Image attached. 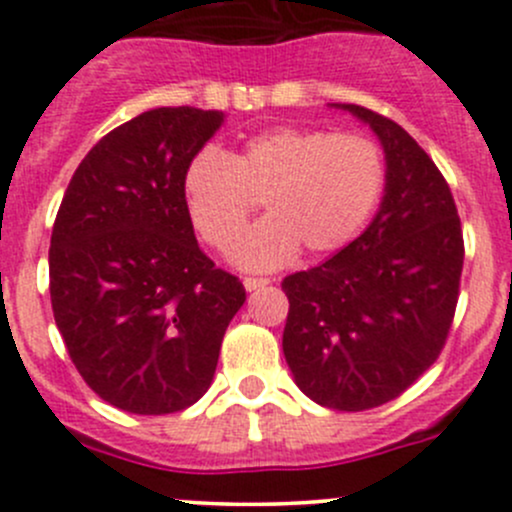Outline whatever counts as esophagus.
Segmentation results:
<instances>
[{"mask_svg": "<svg viewBox=\"0 0 512 512\" xmlns=\"http://www.w3.org/2000/svg\"><path fill=\"white\" fill-rule=\"evenodd\" d=\"M242 285H245V290H260V287H265V285H270V280H267V277H245V280H242Z\"/></svg>", "mask_w": 512, "mask_h": 512, "instance_id": "esophagus-1", "label": "esophagus"}]
</instances>
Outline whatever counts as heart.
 <instances>
[{"mask_svg": "<svg viewBox=\"0 0 512 512\" xmlns=\"http://www.w3.org/2000/svg\"><path fill=\"white\" fill-rule=\"evenodd\" d=\"M388 182L385 152L360 132L275 127L232 155L202 150L182 175V200L197 235L225 252L262 199L271 215L232 250L237 265L270 270L302 247L327 255L350 245Z\"/></svg>", "mask_w": 512, "mask_h": 512, "instance_id": "heart-1", "label": "heart"}]
</instances>
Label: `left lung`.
I'll return each mask as SVG.
<instances>
[{"label": "left lung", "mask_w": 512, "mask_h": 512, "mask_svg": "<svg viewBox=\"0 0 512 512\" xmlns=\"http://www.w3.org/2000/svg\"><path fill=\"white\" fill-rule=\"evenodd\" d=\"M367 122L388 162L375 220L322 265L282 280V350L297 388L322 408L360 413L400 398L438 360L463 275V227L428 152L393 119Z\"/></svg>", "instance_id": "left-lung-1"}]
</instances>
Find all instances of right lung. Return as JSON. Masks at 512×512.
Here are the masks:
<instances>
[{
	"instance_id": "obj_1",
	"label": "right lung",
	"mask_w": 512,
	"mask_h": 512,
	"mask_svg": "<svg viewBox=\"0 0 512 512\" xmlns=\"http://www.w3.org/2000/svg\"><path fill=\"white\" fill-rule=\"evenodd\" d=\"M222 112L160 107L79 162L49 245L54 322L89 388L135 415L180 413L215 375L245 287L200 250L182 175Z\"/></svg>"
}]
</instances>
